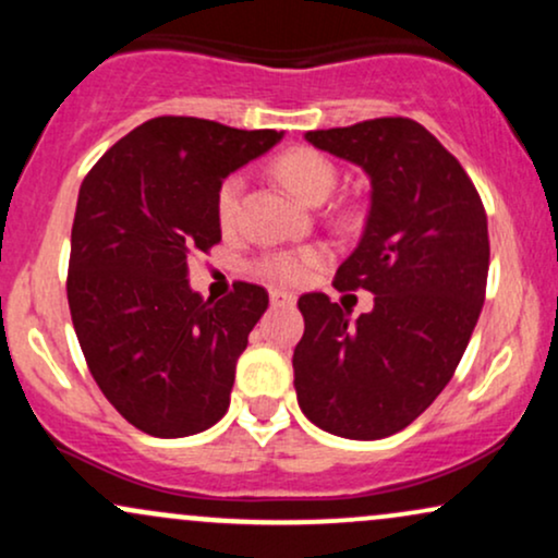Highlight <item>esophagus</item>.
Listing matches in <instances>:
<instances>
[{"mask_svg":"<svg viewBox=\"0 0 558 558\" xmlns=\"http://www.w3.org/2000/svg\"><path fill=\"white\" fill-rule=\"evenodd\" d=\"M272 306H293L296 304V296L291 291H283V288H272L270 291Z\"/></svg>","mask_w":558,"mask_h":558,"instance_id":"1","label":"esophagus"}]
</instances>
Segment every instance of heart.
Instances as JSON below:
<instances>
[{"label":"heart","mask_w":558,"mask_h":558,"mask_svg":"<svg viewBox=\"0 0 558 558\" xmlns=\"http://www.w3.org/2000/svg\"><path fill=\"white\" fill-rule=\"evenodd\" d=\"M275 172L288 185L293 196H299L306 204H319L330 196L332 185H336L338 172L325 155L315 149H288L275 159ZM243 191L241 175H228L217 191V217L222 226H230L239 213V198ZM325 262V252L317 246H301V248H280V252L265 254L257 262V270L265 278L280 280V283L299 286L310 278L312 270Z\"/></svg>","instance_id":"obj_1"}]
</instances>
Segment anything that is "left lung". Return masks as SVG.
Returning a JSON list of instances; mask_svg holds the SVG:
<instances>
[{"label": "left lung", "instance_id": "obj_1", "mask_svg": "<svg viewBox=\"0 0 558 558\" xmlns=\"http://www.w3.org/2000/svg\"><path fill=\"white\" fill-rule=\"evenodd\" d=\"M304 138L367 172V226L332 286L364 288L375 306L351 319L325 293L299 299V407L341 438H388L438 399L470 343L488 280V217L459 159L414 120H364Z\"/></svg>", "mask_w": 558, "mask_h": 558}]
</instances>
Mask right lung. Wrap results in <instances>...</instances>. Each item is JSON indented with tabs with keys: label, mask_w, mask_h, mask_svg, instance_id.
I'll list each match as a JSON object with an SVG mask.
<instances>
[{
	"label": "right lung",
	"mask_w": 558,
	"mask_h": 558,
	"mask_svg": "<svg viewBox=\"0 0 558 558\" xmlns=\"http://www.w3.org/2000/svg\"><path fill=\"white\" fill-rule=\"evenodd\" d=\"M280 138L168 114L120 138L83 178L70 317L96 386L155 438L202 433L228 412L235 362L270 299L235 283L204 301L189 286V257L220 241V183Z\"/></svg>",
	"instance_id": "obj_1"
}]
</instances>
